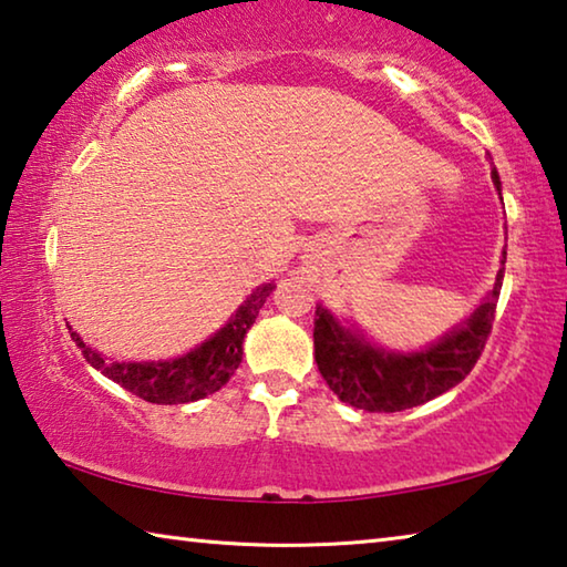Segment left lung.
Returning a JSON list of instances; mask_svg holds the SVG:
<instances>
[{"label": "left lung", "instance_id": "1", "mask_svg": "<svg viewBox=\"0 0 567 567\" xmlns=\"http://www.w3.org/2000/svg\"><path fill=\"white\" fill-rule=\"evenodd\" d=\"M501 192V177L493 169ZM505 262L495 277L487 300L473 318L460 324L430 350L415 354H392L370 348L362 338L344 332L328 310H315V360L320 375L342 402L368 412H400L443 395L463 382L475 368L495 322Z\"/></svg>", "mask_w": 567, "mask_h": 567}]
</instances>
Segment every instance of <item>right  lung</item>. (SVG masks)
<instances>
[{
	"label": "right lung",
	"instance_id": "obj_1",
	"mask_svg": "<svg viewBox=\"0 0 567 567\" xmlns=\"http://www.w3.org/2000/svg\"><path fill=\"white\" fill-rule=\"evenodd\" d=\"M272 287V282L257 287L215 338L169 362H110L100 352L87 348L76 332H72V340L94 370L130 390L132 395L155 402V405L195 402L213 395L235 375L239 362H243L245 334L260 315V307L270 297Z\"/></svg>",
	"mask_w": 567,
	"mask_h": 567
}]
</instances>
